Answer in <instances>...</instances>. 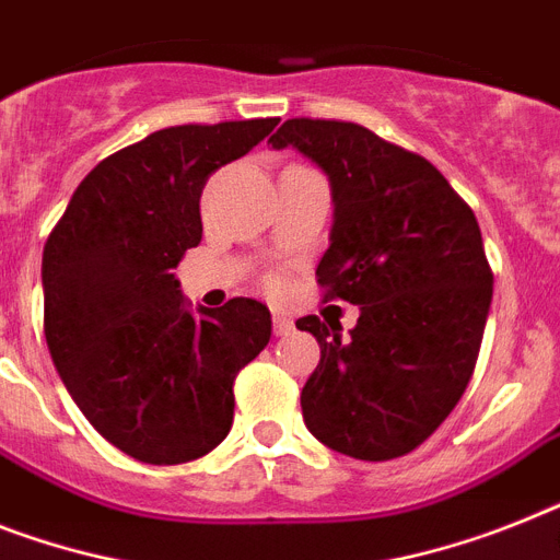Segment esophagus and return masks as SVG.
I'll list each match as a JSON object with an SVG mask.
<instances>
[{"label": "esophagus", "instance_id": "1", "mask_svg": "<svg viewBox=\"0 0 560 560\" xmlns=\"http://www.w3.org/2000/svg\"><path fill=\"white\" fill-rule=\"evenodd\" d=\"M291 331H294V320H291V317H283V314H275V335L289 337Z\"/></svg>", "mask_w": 560, "mask_h": 560}]
</instances>
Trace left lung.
Wrapping results in <instances>:
<instances>
[{
  "mask_svg": "<svg viewBox=\"0 0 560 560\" xmlns=\"http://www.w3.org/2000/svg\"><path fill=\"white\" fill-rule=\"evenodd\" d=\"M271 148H298L329 177L335 223L317 266L326 298L360 306L349 337L320 317L303 386L308 432L358 460H389L455 409L483 340L492 271L472 208L435 165L363 125L285 119Z\"/></svg>",
  "mask_w": 560,
  "mask_h": 560,
  "instance_id": "obj_1",
  "label": "left lung"
}]
</instances>
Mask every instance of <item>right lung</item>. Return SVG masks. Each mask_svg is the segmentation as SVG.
<instances>
[{"label":"right lung","mask_w":560,"mask_h":560,"mask_svg":"<svg viewBox=\"0 0 560 560\" xmlns=\"http://www.w3.org/2000/svg\"><path fill=\"white\" fill-rule=\"evenodd\" d=\"M277 119L174 125L96 165L42 254L45 340L91 427L142 464L202 457L234 420V377L269 346L252 298L191 308L171 275L200 246V194Z\"/></svg>","instance_id":"1"}]
</instances>
